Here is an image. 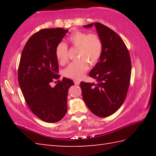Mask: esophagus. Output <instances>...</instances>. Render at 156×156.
Listing matches in <instances>:
<instances>
[{
  "label": "esophagus",
  "mask_w": 156,
  "mask_h": 156,
  "mask_svg": "<svg viewBox=\"0 0 156 156\" xmlns=\"http://www.w3.org/2000/svg\"><path fill=\"white\" fill-rule=\"evenodd\" d=\"M74 84L76 85H79L80 84V82H79L78 80H74Z\"/></svg>",
  "instance_id": "1"
}]
</instances>
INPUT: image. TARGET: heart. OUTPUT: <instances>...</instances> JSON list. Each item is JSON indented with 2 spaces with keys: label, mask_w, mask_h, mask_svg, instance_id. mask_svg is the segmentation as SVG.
<instances>
[{
  "label": "heart",
  "mask_w": 156,
  "mask_h": 156,
  "mask_svg": "<svg viewBox=\"0 0 156 156\" xmlns=\"http://www.w3.org/2000/svg\"><path fill=\"white\" fill-rule=\"evenodd\" d=\"M68 42L77 48L76 58L68 65L64 71L66 77L79 80L84 76L88 68V62L94 65L100 59L102 51L101 38L97 34L77 31L73 33L68 38ZM55 56L61 64L68 61V47L64 43L59 44L55 48Z\"/></svg>",
  "instance_id": "heart-1"
}]
</instances>
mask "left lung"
<instances>
[{"mask_svg":"<svg viewBox=\"0 0 156 156\" xmlns=\"http://www.w3.org/2000/svg\"><path fill=\"white\" fill-rule=\"evenodd\" d=\"M93 26L102 44L100 61L89 73L97 84L81 82L80 87L89 110L99 117H107L117 111L125 101L131 78V58L117 33L100 23L83 27Z\"/></svg>","mask_w":156,"mask_h":156,"instance_id":"1","label":"left lung"}]
</instances>
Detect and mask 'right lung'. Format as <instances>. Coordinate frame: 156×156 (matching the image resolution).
<instances>
[{
	"mask_svg": "<svg viewBox=\"0 0 156 156\" xmlns=\"http://www.w3.org/2000/svg\"><path fill=\"white\" fill-rule=\"evenodd\" d=\"M68 31L51 28L35 33L26 43L20 59L18 81L23 97L31 111L47 122H58L64 117L68 89L74 84L64 77L54 87L50 85L60 77L55 48Z\"/></svg>",
	"mask_w": 156,
	"mask_h": 156,
	"instance_id": "1",
	"label": "right lung"
}]
</instances>
